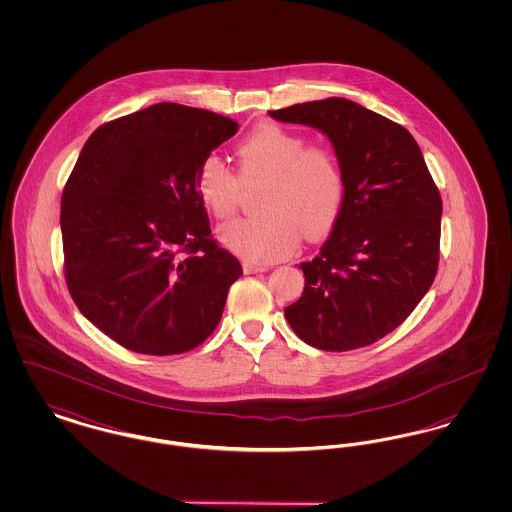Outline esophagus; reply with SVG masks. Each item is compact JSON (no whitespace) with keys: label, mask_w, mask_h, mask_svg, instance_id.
Here are the masks:
<instances>
[{"label":"esophagus","mask_w":512,"mask_h":512,"mask_svg":"<svg viewBox=\"0 0 512 512\" xmlns=\"http://www.w3.org/2000/svg\"><path fill=\"white\" fill-rule=\"evenodd\" d=\"M268 270V265H261V263H251V261H245L244 272L245 274H255V272H265Z\"/></svg>","instance_id":"34e87169"}]
</instances>
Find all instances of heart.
Masks as SVG:
<instances>
[{
	"label": "heart",
	"instance_id": "1",
	"mask_svg": "<svg viewBox=\"0 0 512 512\" xmlns=\"http://www.w3.org/2000/svg\"><path fill=\"white\" fill-rule=\"evenodd\" d=\"M242 178L268 176L263 215L234 220L220 228V240L247 261L270 263L292 255L307 238L328 234L345 203V174L334 147L309 144L303 132L263 122L236 146ZM195 190L217 217L230 219L240 205V176L209 157L199 165Z\"/></svg>",
	"mask_w": 512,
	"mask_h": 512
}]
</instances>
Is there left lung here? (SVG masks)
<instances>
[{"instance_id": "left-lung-1", "label": "left lung", "mask_w": 512, "mask_h": 512, "mask_svg": "<svg viewBox=\"0 0 512 512\" xmlns=\"http://www.w3.org/2000/svg\"><path fill=\"white\" fill-rule=\"evenodd\" d=\"M322 130L340 157L345 203L330 238L301 263L305 288L284 309L322 351L382 340L430 290L439 263L441 195L411 132L343 98L268 111Z\"/></svg>"}]
</instances>
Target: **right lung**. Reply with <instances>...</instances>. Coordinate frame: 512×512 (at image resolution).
I'll return each instance as SVG.
<instances>
[{
    "label": "right lung",
    "mask_w": 512,
    "mask_h": 512,
    "mask_svg": "<svg viewBox=\"0 0 512 512\" xmlns=\"http://www.w3.org/2000/svg\"><path fill=\"white\" fill-rule=\"evenodd\" d=\"M238 122L157 103L101 124L61 197L65 280L80 313L122 347L180 355L222 317L240 261L211 236L199 165Z\"/></svg>",
    "instance_id": "right-lung-1"
}]
</instances>
